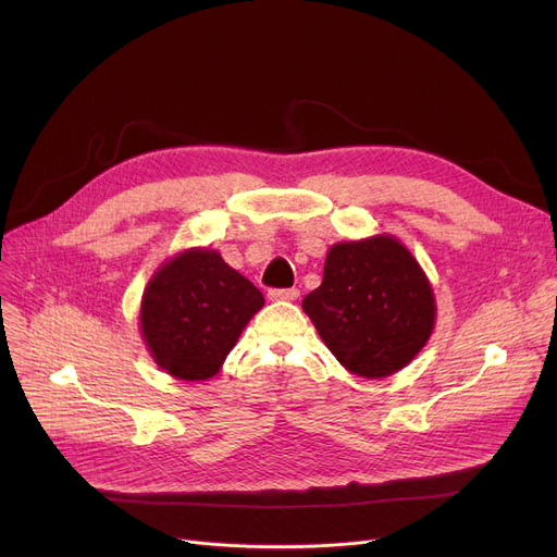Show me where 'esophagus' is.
Listing matches in <instances>:
<instances>
[{
  "label": "esophagus",
  "mask_w": 557,
  "mask_h": 557,
  "mask_svg": "<svg viewBox=\"0 0 557 557\" xmlns=\"http://www.w3.org/2000/svg\"><path fill=\"white\" fill-rule=\"evenodd\" d=\"M300 296L298 288H271L269 298L271 300H296Z\"/></svg>",
  "instance_id": "esophagus-1"
}]
</instances>
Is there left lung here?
Wrapping results in <instances>:
<instances>
[{
  "instance_id": "8db88e82",
  "label": "left lung",
  "mask_w": 557,
  "mask_h": 557,
  "mask_svg": "<svg viewBox=\"0 0 557 557\" xmlns=\"http://www.w3.org/2000/svg\"><path fill=\"white\" fill-rule=\"evenodd\" d=\"M302 309L332 349L359 376H388L411 361L431 336L433 290L413 255L393 237L336 244L323 284Z\"/></svg>"
}]
</instances>
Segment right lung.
I'll return each instance as SVG.
<instances>
[{"label":"right lung","instance_id":"add662e5","mask_svg":"<svg viewBox=\"0 0 557 557\" xmlns=\"http://www.w3.org/2000/svg\"><path fill=\"white\" fill-rule=\"evenodd\" d=\"M261 290L214 250L183 252L153 275L141 302V334L160 368L200 382L219 372Z\"/></svg>","mask_w":557,"mask_h":557}]
</instances>
